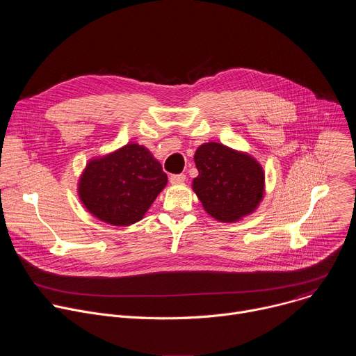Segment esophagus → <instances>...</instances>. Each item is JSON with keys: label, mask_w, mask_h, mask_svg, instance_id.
I'll use <instances>...</instances> for the list:
<instances>
[{"label": "esophagus", "mask_w": 356, "mask_h": 356, "mask_svg": "<svg viewBox=\"0 0 356 356\" xmlns=\"http://www.w3.org/2000/svg\"><path fill=\"white\" fill-rule=\"evenodd\" d=\"M169 180H170L172 184H179V183H183L186 180V176L184 175H170Z\"/></svg>", "instance_id": "34e87169"}]
</instances>
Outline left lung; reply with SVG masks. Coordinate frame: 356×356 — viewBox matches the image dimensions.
Wrapping results in <instances>:
<instances>
[{
    "label": "left lung",
    "instance_id": "obj_1",
    "mask_svg": "<svg viewBox=\"0 0 356 356\" xmlns=\"http://www.w3.org/2000/svg\"><path fill=\"white\" fill-rule=\"evenodd\" d=\"M194 162L198 176L193 180V188L216 220L236 221L258 207L265 175L252 156L209 142L197 149Z\"/></svg>",
    "mask_w": 356,
    "mask_h": 356
}]
</instances>
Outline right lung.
<instances>
[{"label":"right lung","mask_w":356,"mask_h":356,"mask_svg":"<svg viewBox=\"0 0 356 356\" xmlns=\"http://www.w3.org/2000/svg\"><path fill=\"white\" fill-rule=\"evenodd\" d=\"M168 183L161 163L150 152L129 143L114 154L91 161L79 186L86 209L111 225L139 221Z\"/></svg>","instance_id":"obj_1"}]
</instances>
